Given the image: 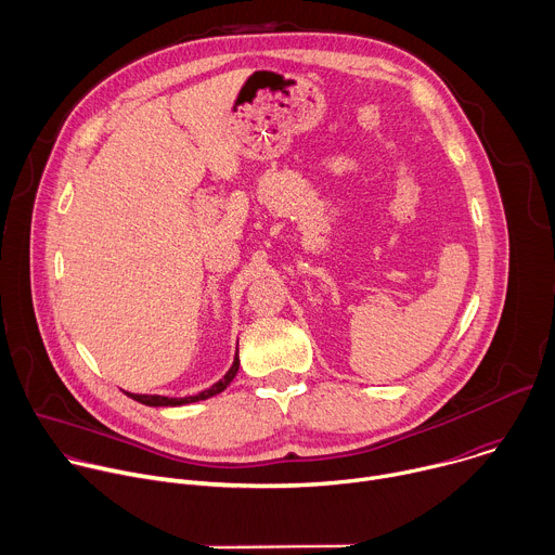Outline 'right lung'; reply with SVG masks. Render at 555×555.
Instances as JSON below:
<instances>
[{
	"label": "right lung",
	"mask_w": 555,
	"mask_h": 555,
	"mask_svg": "<svg viewBox=\"0 0 555 555\" xmlns=\"http://www.w3.org/2000/svg\"><path fill=\"white\" fill-rule=\"evenodd\" d=\"M236 371H240V351L234 353V362H232V366L228 369V373H225L219 382H215L210 388H206V390H202V392H197V395H189V398H165V395H138V392H127V395H129L131 400L140 402V404H144V406H184V404H193V402L208 400V398H212V395L221 392V390L234 379Z\"/></svg>",
	"instance_id": "right-lung-1"
}]
</instances>
